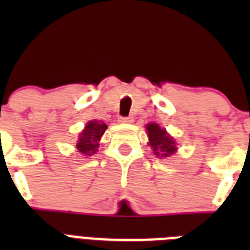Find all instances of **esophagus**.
Instances as JSON below:
<instances>
[{"label":"esophagus","mask_w":250,"mask_h":250,"mask_svg":"<svg viewBox=\"0 0 250 250\" xmlns=\"http://www.w3.org/2000/svg\"><path fill=\"white\" fill-rule=\"evenodd\" d=\"M119 121L123 124H131L134 121V118L132 116H120L119 118Z\"/></svg>","instance_id":"1"}]
</instances>
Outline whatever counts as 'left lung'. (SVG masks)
I'll return each instance as SVG.
<instances>
[{"instance_id":"obj_1","label":"left lung","mask_w":250,"mask_h":250,"mask_svg":"<svg viewBox=\"0 0 250 250\" xmlns=\"http://www.w3.org/2000/svg\"><path fill=\"white\" fill-rule=\"evenodd\" d=\"M146 130L150 140L149 144L156 156L167 158L176 151L174 139L170 138L165 129H161L158 124H147Z\"/></svg>"}]
</instances>
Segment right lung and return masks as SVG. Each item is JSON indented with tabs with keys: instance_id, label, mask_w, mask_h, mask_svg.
I'll use <instances>...</instances> for the list:
<instances>
[{
	"instance_id": "right-lung-1",
	"label": "right lung",
	"mask_w": 250,
	"mask_h": 250,
	"mask_svg": "<svg viewBox=\"0 0 250 250\" xmlns=\"http://www.w3.org/2000/svg\"><path fill=\"white\" fill-rule=\"evenodd\" d=\"M107 129L105 123L99 121H90L85 126L83 131L81 132L77 140V150L85 155H92L96 152L99 147V141L104 135L105 130Z\"/></svg>"
}]
</instances>
